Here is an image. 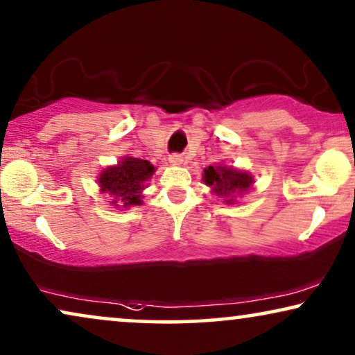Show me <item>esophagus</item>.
<instances>
[{
  "instance_id": "34e87169",
  "label": "esophagus",
  "mask_w": 355,
  "mask_h": 355,
  "mask_svg": "<svg viewBox=\"0 0 355 355\" xmlns=\"http://www.w3.org/2000/svg\"><path fill=\"white\" fill-rule=\"evenodd\" d=\"M168 162L172 165H182L183 164V157L180 154H172L168 157Z\"/></svg>"
}]
</instances>
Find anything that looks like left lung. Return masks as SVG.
Here are the masks:
<instances>
[{"label": "left lung", "mask_w": 355, "mask_h": 355, "mask_svg": "<svg viewBox=\"0 0 355 355\" xmlns=\"http://www.w3.org/2000/svg\"><path fill=\"white\" fill-rule=\"evenodd\" d=\"M202 180L211 187L212 193L222 198L227 205H234L235 195H242L253 185V177L248 172H242L234 167L217 164L205 168Z\"/></svg>", "instance_id": "obj_1"}]
</instances>
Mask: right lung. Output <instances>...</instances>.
Wrapping results in <instances>:
<instances>
[{
	"mask_svg": "<svg viewBox=\"0 0 355 355\" xmlns=\"http://www.w3.org/2000/svg\"><path fill=\"white\" fill-rule=\"evenodd\" d=\"M154 172L155 167L149 160L126 155L116 165L103 168L97 182L102 193L113 196V206L130 207L143 202L141 193Z\"/></svg>",
	"mask_w": 355,
	"mask_h": 355,
	"instance_id": "1",
	"label": "right lung"
}]
</instances>
